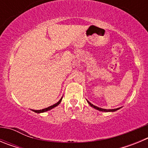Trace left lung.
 <instances>
[{"label": "left lung", "instance_id": "1", "mask_svg": "<svg viewBox=\"0 0 148 148\" xmlns=\"http://www.w3.org/2000/svg\"><path fill=\"white\" fill-rule=\"evenodd\" d=\"M87 102H88V104H90V106H91V107H92V108H95V109H96V110H99V111H103V112H114V111H116V110H118L119 109H120V108H116V109H110V110H106V109H102V108H98V107H96V106H95V105H93V104H91V103L90 102V101H87Z\"/></svg>", "mask_w": 148, "mask_h": 148}]
</instances>
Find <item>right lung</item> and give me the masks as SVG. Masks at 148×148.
Wrapping results in <instances>:
<instances>
[{
  "instance_id": "right-lung-1",
  "label": "right lung",
  "mask_w": 148,
  "mask_h": 148,
  "mask_svg": "<svg viewBox=\"0 0 148 148\" xmlns=\"http://www.w3.org/2000/svg\"><path fill=\"white\" fill-rule=\"evenodd\" d=\"M61 100H62V98H61V99H60L59 101H58V102L56 103V104H53V105L50 106V107H48V108H44V109L40 110H32V111H34V112H35V113H44V112H47V111L49 110H51V109H53V108H56V106H58V104H59L60 103H61Z\"/></svg>"
}]
</instances>
